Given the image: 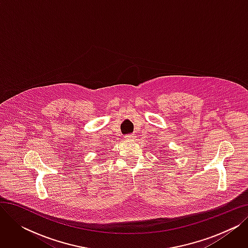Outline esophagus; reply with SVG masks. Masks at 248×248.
Wrapping results in <instances>:
<instances>
[{
    "label": "esophagus",
    "mask_w": 248,
    "mask_h": 248,
    "mask_svg": "<svg viewBox=\"0 0 248 248\" xmlns=\"http://www.w3.org/2000/svg\"><path fill=\"white\" fill-rule=\"evenodd\" d=\"M135 138H136V137H135V135H133V134H129V135H125V136H124V140H133Z\"/></svg>",
    "instance_id": "esophagus-1"
}]
</instances>
